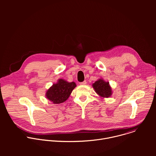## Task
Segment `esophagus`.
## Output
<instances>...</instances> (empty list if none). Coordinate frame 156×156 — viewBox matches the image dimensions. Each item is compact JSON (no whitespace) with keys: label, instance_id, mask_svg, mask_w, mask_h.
I'll return each mask as SVG.
<instances>
[{"label":"esophagus","instance_id":"1","mask_svg":"<svg viewBox=\"0 0 156 156\" xmlns=\"http://www.w3.org/2000/svg\"><path fill=\"white\" fill-rule=\"evenodd\" d=\"M86 84V81H83V82L80 83V85H85Z\"/></svg>","mask_w":156,"mask_h":156}]
</instances>
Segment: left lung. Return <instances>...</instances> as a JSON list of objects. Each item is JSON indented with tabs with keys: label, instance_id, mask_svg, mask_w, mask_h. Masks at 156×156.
Returning <instances> with one entry per match:
<instances>
[{
	"label": "left lung",
	"instance_id": "1",
	"mask_svg": "<svg viewBox=\"0 0 156 156\" xmlns=\"http://www.w3.org/2000/svg\"><path fill=\"white\" fill-rule=\"evenodd\" d=\"M95 92L102 98H107L112 94V90L109 82L105 81L103 78H99L92 84Z\"/></svg>",
	"mask_w": 156,
	"mask_h": 156
}]
</instances>
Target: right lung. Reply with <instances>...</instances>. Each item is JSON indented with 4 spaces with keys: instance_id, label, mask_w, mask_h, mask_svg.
<instances>
[{
    "instance_id": "add662e5",
    "label": "right lung",
    "mask_w": 156,
    "mask_h": 156,
    "mask_svg": "<svg viewBox=\"0 0 156 156\" xmlns=\"http://www.w3.org/2000/svg\"><path fill=\"white\" fill-rule=\"evenodd\" d=\"M76 86L75 82L70 83L63 79H58L47 90L46 97L54 104H61L69 99Z\"/></svg>"
}]
</instances>
